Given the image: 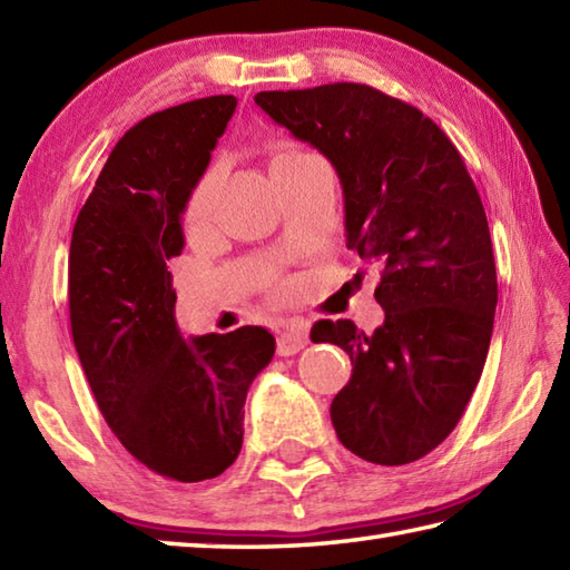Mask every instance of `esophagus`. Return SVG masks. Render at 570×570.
<instances>
[{
  "instance_id": "1",
  "label": "esophagus",
  "mask_w": 570,
  "mask_h": 570,
  "mask_svg": "<svg viewBox=\"0 0 570 570\" xmlns=\"http://www.w3.org/2000/svg\"><path fill=\"white\" fill-rule=\"evenodd\" d=\"M306 341H308V333L304 326H288L286 331L278 333L276 351H278V355H294L304 348Z\"/></svg>"
}]
</instances>
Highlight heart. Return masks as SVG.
I'll return each instance as SVG.
<instances>
[{
    "label": "heart",
    "mask_w": 570,
    "mask_h": 570,
    "mask_svg": "<svg viewBox=\"0 0 570 570\" xmlns=\"http://www.w3.org/2000/svg\"><path fill=\"white\" fill-rule=\"evenodd\" d=\"M301 153L294 145H284V148H278L274 160L276 158H286V155H294ZM215 187H217V173L209 170L203 177H199L197 185L193 187V193L187 195V203H185V222L187 225H199L212 209V199H215Z\"/></svg>",
    "instance_id": "b5f03b06"
}]
</instances>
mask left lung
Segmentation results:
<instances>
[{
  "instance_id": "left-lung-1",
  "label": "left lung",
  "mask_w": 570,
  "mask_h": 570,
  "mask_svg": "<svg viewBox=\"0 0 570 570\" xmlns=\"http://www.w3.org/2000/svg\"><path fill=\"white\" fill-rule=\"evenodd\" d=\"M254 104L336 167L345 247L383 266V326L311 328V341L341 345L353 363L331 403L333 428L365 462H415L456 428L492 341L497 269L482 197L438 122L377 88L262 91Z\"/></svg>"
}]
</instances>
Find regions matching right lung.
<instances>
[{"mask_svg":"<svg viewBox=\"0 0 570 570\" xmlns=\"http://www.w3.org/2000/svg\"><path fill=\"white\" fill-rule=\"evenodd\" d=\"M237 108L209 96L142 118L78 212L69 314L78 361L122 448L160 476L203 482L237 460L244 400L276 341L262 326L183 338L167 259L185 247L187 195Z\"/></svg>","mask_w":570,"mask_h":570,"instance_id":"1","label":"right lung"}]
</instances>
